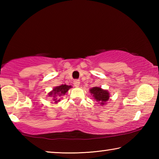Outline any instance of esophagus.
Wrapping results in <instances>:
<instances>
[{
    "label": "esophagus",
    "instance_id": "obj_1",
    "mask_svg": "<svg viewBox=\"0 0 159 159\" xmlns=\"http://www.w3.org/2000/svg\"><path fill=\"white\" fill-rule=\"evenodd\" d=\"M74 85L76 88H79V85H80V80H74Z\"/></svg>",
    "mask_w": 159,
    "mask_h": 159
}]
</instances>
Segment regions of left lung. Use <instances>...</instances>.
Masks as SVG:
<instances>
[{"label": "left lung", "mask_w": 159, "mask_h": 159, "mask_svg": "<svg viewBox=\"0 0 159 159\" xmlns=\"http://www.w3.org/2000/svg\"><path fill=\"white\" fill-rule=\"evenodd\" d=\"M90 93L92 98L101 106L107 104V102L109 100L110 97L109 91L102 89L101 87H93L90 88Z\"/></svg>", "instance_id": "left-lung-1"}]
</instances>
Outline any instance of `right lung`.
<instances>
[{
	"label": "right lung",
	"mask_w": 159,
	"mask_h": 159,
	"mask_svg": "<svg viewBox=\"0 0 159 159\" xmlns=\"http://www.w3.org/2000/svg\"><path fill=\"white\" fill-rule=\"evenodd\" d=\"M72 88L71 85H67L66 84L56 86L53 89L48 93V95L52 99L51 104H57L60 102V97L63 96L68 92L70 88Z\"/></svg>",
	"instance_id": "add662e5"
}]
</instances>
